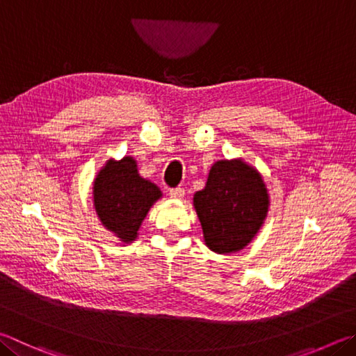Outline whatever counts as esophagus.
Wrapping results in <instances>:
<instances>
[{
    "instance_id": "esophagus-1",
    "label": "esophagus",
    "mask_w": 356,
    "mask_h": 356,
    "mask_svg": "<svg viewBox=\"0 0 356 356\" xmlns=\"http://www.w3.org/2000/svg\"><path fill=\"white\" fill-rule=\"evenodd\" d=\"M168 195H170L172 199H182L184 195H185V190L180 188V186H177V188H171Z\"/></svg>"
}]
</instances>
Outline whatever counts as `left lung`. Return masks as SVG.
I'll list each match as a JSON object with an SVG mask.
<instances>
[{"mask_svg":"<svg viewBox=\"0 0 356 356\" xmlns=\"http://www.w3.org/2000/svg\"><path fill=\"white\" fill-rule=\"evenodd\" d=\"M193 204L207 248L216 254H234L258 234L268 215L269 195L254 166L241 159L218 160Z\"/></svg>","mask_w":356,"mask_h":356,"instance_id":"left-lung-1","label":"left lung"}]
</instances>
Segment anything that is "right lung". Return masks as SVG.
<instances>
[{
    "label": "right lung",
    "mask_w": 356,
    "mask_h": 356,
    "mask_svg": "<svg viewBox=\"0 0 356 356\" xmlns=\"http://www.w3.org/2000/svg\"><path fill=\"white\" fill-rule=\"evenodd\" d=\"M161 191L151 180L138 174L134 157L107 160L93 182V205L102 225L120 238L132 243Z\"/></svg>",
    "instance_id": "1"
}]
</instances>
